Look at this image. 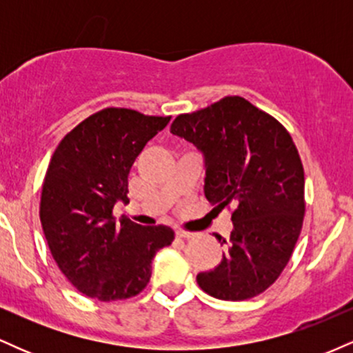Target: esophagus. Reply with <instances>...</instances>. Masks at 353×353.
Returning a JSON list of instances; mask_svg holds the SVG:
<instances>
[{"mask_svg":"<svg viewBox=\"0 0 353 353\" xmlns=\"http://www.w3.org/2000/svg\"><path fill=\"white\" fill-rule=\"evenodd\" d=\"M176 236L181 237V239H192L194 236H196V234H194V232H188V230L179 229V230H176Z\"/></svg>","mask_w":353,"mask_h":353,"instance_id":"esophagus-1","label":"esophagus"}]
</instances>
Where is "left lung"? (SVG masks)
Masks as SVG:
<instances>
[{
  "mask_svg": "<svg viewBox=\"0 0 353 353\" xmlns=\"http://www.w3.org/2000/svg\"><path fill=\"white\" fill-rule=\"evenodd\" d=\"M204 154V194L232 208L234 229L216 269L197 274L204 292L221 301L262 294L282 274L301 236L303 165L287 129L241 96H228L171 124Z\"/></svg>",
  "mask_w": 353,
  "mask_h": 353,
  "instance_id": "left-lung-1",
  "label": "left lung"
}]
</instances>
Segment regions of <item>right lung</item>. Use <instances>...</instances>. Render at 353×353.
<instances>
[{
    "label": "right lung",
    "mask_w": 353,
    "mask_h": 353,
    "mask_svg": "<svg viewBox=\"0 0 353 353\" xmlns=\"http://www.w3.org/2000/svg\"><path fill=\"white\" fill-rule=\"evenodd\" d=\"M169 121L106 108L68 132L52 154L39 219L59 270L88 297H134L151 279L154 255L174 241L168 225L143 228L112 216L116 202H129L128 176L136 157Z\"/></svg>",
    "instance_id": "obj_1"
}]
</instances>
